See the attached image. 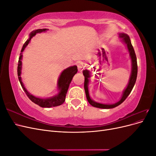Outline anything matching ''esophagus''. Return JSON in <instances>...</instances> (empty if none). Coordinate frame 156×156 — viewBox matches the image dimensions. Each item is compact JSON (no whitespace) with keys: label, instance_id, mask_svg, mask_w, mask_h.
I'll return each mask as SVG.
<instances>
[{"label":"esophagus","instance_id":"34e87169","mask_svg":"<svg viewBox=\"0 0 156 156\" xmlns=\"http://www.w3.org/2000/svg\"><path fill=\"white\" fill-rule=\"evenodd\" d=\"M77 67H78V70L79 71V72H81L82 70H83L84 69V65L81 62H79L77 64Z\"/></svg>","mask_w":156,"mask_h":156}]
</instances>
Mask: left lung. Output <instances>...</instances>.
<instances>
[{"mask_svg":"<svg viewBox=\"0 0 156 156\" xmlns=\"http://www.w3.org/2000/svg\"><path fill=\"white\" fill-rule=\"evenodd\" d=\"M120 36L121 37H122V39H123L124 41L127 44V49H128V50H129V55H130L131 61H132V72H131V77L129 79L128 85H127V88L124 90L121 100L119 101H118L117 103H115V104L105 105V104H101V103H96L95 101H94L93 100H92L91 98H90L88 90V78L90 77V73H89V72L88 70H87V69L84 70L83 73V75L84 76V90H85L86 96H87V100L89 102L90 104L94 107L101 108H114V107L119 106V105L121 104L122 103H123L125 101L126 99L127 98V97L129 95V94L131 93L132 89H133V88L135 85V83L136 82V76H137V62H136V55L135 53L133 47L131 43V40L129 39V36H127L126 34H120Z\"/></svg>","mask_w":156,"mask_h":156,"instance_id":"1","label":"left lung"}]
</instances>
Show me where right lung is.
I'll return each instance as SVG.
<instances>
[{"mask_svg":"<svg viewBox=\"0 0 156 156\" xmlns=\"http://www.w3.org/2000/svg\"><path fill=\"white\" fill-rule=\"evenodd\" d=\"M47 29H37L36 30L32 31L30 34V37L29 39L25 41V43L23 45L22 49L21 52H23V50L25 49V47L29 44V41L32 37L36 34V33H41V32H45ZM22 58V55L20 56V60H19V63L17 66V75H18V79L19 81L20 82L21 85L23 89V90L25 91L26 93L27 96L29 97L30 100L33 102L36 103V104L40 105L41 107H56L62 105V103L64 102L66 96V94L68 92V90L69 86V84L72 81V80L74 76L75 73L77 72V67L76 66H73L69 67L67 69H64L63 72L61 73L60 76L58 79V89L60 90L59 94L57 96H55V97L48 98V99H40L38 98H36L34 96L31 95L29 92H27L25 88L24 87V85L21 81V59Z\"/></svg>","mask_w":156,"mask_h":156,"instance_id":"add662e5","label":"right lung"}]
</instances>
